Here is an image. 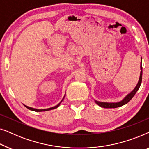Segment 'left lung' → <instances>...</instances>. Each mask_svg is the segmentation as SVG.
I'll use <instances>...</instances> for the list:
<instances>
[{
	"label": "left lung",
	"mask_w": 149,
	"mask_h": 149,
	"mask_svg": "<svg viewBox=\"0 0 149 149\" xmlns=\"http://www.w3.org/2000/svg\"><path fill=\"white\" fill-rule=\"evenodd\" d=\"M140 69H141V71H140V78L139 81H138V83L137 85H136L135 88L134 89L133 91H132L129 94H127L126 96L124 97V99L122 100L121 102H116V103H109V102H98L97 100H95V102L97 104V105H99L100 107L102 108H107V109H112V108H117L120 107L121 106H123L129 102L131 100L132 97L134 96V95L136 94V93L137 92V91L139 89L140 85H141L142 83V58H141V66H140Z\"/></svg>",
	"instance_id": "obj_1"
}]
</instances>
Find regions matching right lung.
<instances>
[{
	"label": "right lung",
	"mask_w": 149,
	"mask_h": 149,
	"mask_svg": "<svg viewBox=\"0 0 149 149\" xmlns=\"http://www.w3.org/2000/svg\"><path fill=\"white\" fill-rule=\"evenodd\" d=\"M64 98L62 99V100H64ZM62 100L60 102V103L58 104V105H56V107H52V108H49V109H33V108H31V107H27V106H26V105H24L25 106V107L27 108V109H28L29 110H31V111H35V112H42V111H50V110H52V109H56V108H58L59 106H60V103L62 102Z\"/></svg>",
	"instance_id": "obj_1"
}]
</instances>
